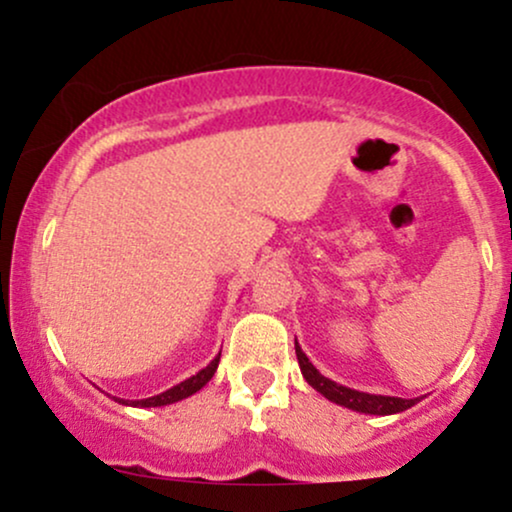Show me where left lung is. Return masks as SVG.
Listing matches in <instances>:
<instances>
[{"instance_id":"1","label":"left lung","mask_w":512,"mask_h":512,"mask_svg":"<svg viewBox=\"0 0 512 512\" xmlns=\"http://www.w3.org/2000/svg\"><path fill=\"white\" fill-rule=\"evenodd\" d=\"M296 356H298V366H301L305 383L313 387V390L320 392L322 397L330 399V402L351 411H358V414L390 416V414H399V411H407L409 407H414L416 402H421V397L402 399V397H387V395H370V392L351 390V387L334 383V380L325 378V375L310 363V358L303 354L301 344L298 342H296Z\"/></svg>"}]
</instances>
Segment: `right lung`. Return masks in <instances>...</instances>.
<instances>
[{
  "mask_svg": "<svg viewBox=\"0 0 512 512\" xmlns=\"http://www.w3.org/2000/svg\"><path fill=\"white\" fill-rule=\"evenodd\" d=\"M219 358H221V354L216 356L214 361H211L207 368L199 370L197 375H192V378L182 380V383L173 385V387H170V390L161 392V395L146 397V399H120V397H113V399H115V402L125 404V407H142V409H149V407H166V404H175V402H180V399L195 395V392L202 390V387L207 385L211 378H214L216 368H219Z\"/></svg>",
  "mask_w": 512,
  "mask_h": 512,
  "instance_id": "right-lung-1",
  "label": "right lung"
}]
</instances>
